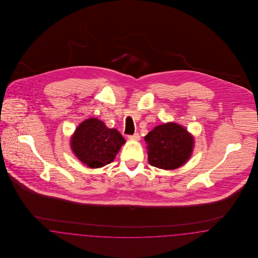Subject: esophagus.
Segmentation results:
<instances>
[{"label": "esophagus", "instance_id": "34e87169", "mask_svg": "<svg viewBox=\"0 0 258 258\" xmlns=\"http://www.w3.org/2000/svg\"><path fill=\"white\" fill-rule=\"evenodd\" d=\"M128 138L130 139H133V140H136V141H138L139 139H140V135H139V134H135V135H128Z\"/></svg>", "mask_w": 258, "mask_h": 258}]
</instances>
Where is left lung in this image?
Masks as SVG:
<instances>
[{
    "label": "left lung",
    "instance_id": "1",
    "mask_svg": "<svg viewBox=\"0 0 258 258\" xmlns=\"http://www.w3.org/2000/svg\"><path fill=\"white\" fill-rule=\"evenodd\" d=\"M148 160L152 166L165 170L179 168L190 158L194 137L182 125L175 123L156 126L146 136Z\"/></svg>",
    "mask_w": 258,
    "mask_h": 258
}]
</instances>
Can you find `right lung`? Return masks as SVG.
I'll return each instance as SVG.
<instances>
[{
	"label": "right lung",
	"instance_id": "right-lung-1",
	"mask_svg": "<svg viewBox=\"0 0 258 258\" xmlns=\"http://www.w3.org/2000/svg\"><path fill=\"white\" fill-rule=\"evenodd\" d=\"M125 140L115 128L97 118L87 119L75 130L71 146L77 159L91 168L112 162Z\"/></svg>",
	"mask_w": 258,
	"mask_h": 258
}]
</instances>
